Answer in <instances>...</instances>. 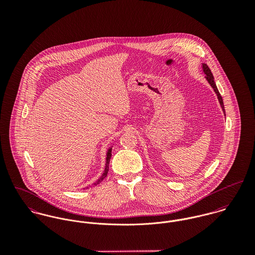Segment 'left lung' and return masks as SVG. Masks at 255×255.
<instances>
[{"label": "left lung", "instance_id": "obj_1", "mask_svg": "<svg viewBox=\"0 0 255 255\" xmlns=\"http://www.w3.org/2000/svg\"><path fill=\"white\" fill-rule=\"evenodd\" d=\"M202 71H203L204 74L206 75V76H205L206 80H207V81H208V83L211 85V87L214 89V91H215V93H216V95H217V98H218L220 106H221V108H222L223 112H224V114H225V116H226L225 108H224V102H223L222 96H221V95H220V93H219L218 88H217L216 83H215V81H214V76H213V74H212L211 71H210V69L208 68V66H207L206 64H202Z\"/></svg>", "mask_w": 255, "mask_h": 255}]
</instances>
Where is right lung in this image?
I'll use <instances>...</instances> for the list:
<instances>
[{"instance_id":"add662e5","label":"right lung","mask_w":255,"mask_h":255,"mask_svg":"<svg viewBox=\"0 0 255 255\" xmlns=\"http://www.w3.org/2000/svg\"><path fill=\"white\" fill-rule=\"evenodd\" d=\"M112 147H113V144H111V145L108 147L107 152H106V163H105V169H104L103 174L101 175V177H100L96 182L92 183V185H97V184H99L100 182H102V181L107 177V174H108V172H109L110 159H111V157H112ZM88 187H90V185L87 186V187H83V189L88 188Z\"/></svg>"}]
</instances>
